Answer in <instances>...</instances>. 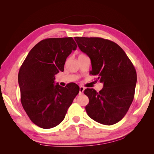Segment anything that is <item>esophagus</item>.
Masks as SVG:
<instances>
[{
	"label": "esophagus",
	"instance_id": "34e87169",
	"mask_svg": "<svg viewBox=\"0 0 154 154\" xmlns=\"http://www.w3.org/2000/svg\"><path fill=\"white\" fill-rule=\"evenodd\" d=\"M85 90V87L83 86H80V94H83V92H84Z\"/></svg>",
	"mask_w": 154,
	"mask_h": 154
}]
</instances>
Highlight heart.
<instances>
[{"mask_svg": "<svg viewBox=\"0 0 154 154\" xmlns=\"http://www.w3.org/2000/svg\"><path fill=\"white\" fill-rule=\"evenodd\" d=\"M83 55H85V54H80L79 56H83Z\"/></svg>", "mask_w": 154, "mask_h": 154, "instance_id": "b5f03b06", "label": "heart"}]
</instances>
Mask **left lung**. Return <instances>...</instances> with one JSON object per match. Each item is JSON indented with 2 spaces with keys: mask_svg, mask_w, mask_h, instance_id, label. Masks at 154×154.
<instances>
[{
  "mask_svg": "<svg viewBox=\"0 0 154 154\" xmlns=\"http://www.w3.org/2000/svg\"><path fill=\"white\" fill-rule=\"evenodd\" d=\"M74 40L91 60V74L103 83L98 92L93 88L84 91L89 99L85 106L88 116L105 125L119 122L134 100L137 74L132 63L112 41L98 37H74Z\"/></svg>",
  "mask_w": 154,
  "mask_h": 154,
  "instance_id": "left-lung-1",
  "label": "left lung"
}]
</instances>
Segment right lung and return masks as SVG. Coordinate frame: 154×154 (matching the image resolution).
<instances>
[{
  "instance_id": "add662e5",
  "label": "right lung",
  "mask_w": 154,
  "mask_h": 154,
  "mask_svg": "<svg viewBox=\"0 0 154 154\" xmlns=\"http://www.w3.org/2000/svg\"><path fill=\"white\" fill-rule=\"evenodd\" d=\"M77 45L72 37L44 39L27 54L18 72L23 108L31 122L40 128L61 123L80 91L76 83L54 84L55 74L63 71L67 58Z\"/></svg>"
}]
</instances>
